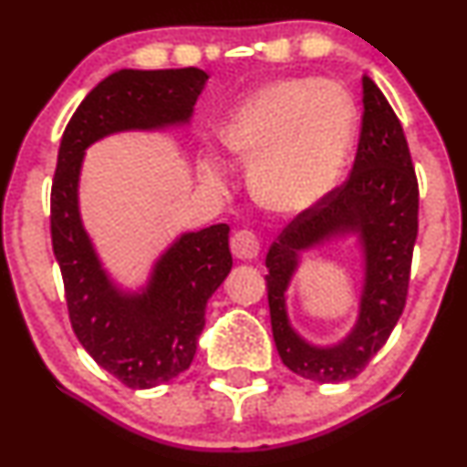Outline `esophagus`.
<instances>
[{"mask_svg": "<svg viewBox=\"0 0 467 467\" xmlns=\"http://www.w3.org/2000/svg\"><path fill=\"white\" fill-rule=\"evenodd\" d=\"M230 250L237 259H254L261 252V239L252 230H239L230 239Z\"/></svg>", "mask_w": 467, "mask_h": 467, "instance_id": "34e87169", "label": "esophagus"}]
</instances>
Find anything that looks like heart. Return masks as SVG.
I'll return each instance as SVG.
<instances>
[{"instance_id":"1","label":"heart","mask_w":467,"mask_h":467,"mask_svg":"<svg viewBox=\"0 0 467 467\" xmlns=\"http://www.w3.org/2000/svg\"><path fill=\"white\" fill-rule=\"evenodd\" d=\"M356 105L334 83L276 80L230 116L222 142L250 169V189L265 208L301 213L334 189L356 140ZM211 186L226 184L217 155H200Z\"/></svg>"}]
</instances>
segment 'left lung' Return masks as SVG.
I'll return each mask as SVG.
<instances>
[{
    "instance_id": "left-lung-1",
    "label": "left lung",
    "mask_w": 467,
    "mask_h": 467,
    "mask_svg": "<svg viewBox=\"0 0 467 467\" xmlns=\"http://www.w3.org/2000/svg\"><path fill=\"white\" fill-rule=\"evenodd\" d=\"M362 130L351 173L323 200L298 213L270 245L265 285L276 351L305 379L345 382L364 371L398 325L409 296L420 186L400 118L387 96L362 77ZM345 232L361 234L368 281L357 329L336 348L307 346L288 327L285 289L297 252Z\"/></svg>"
}]
</instances>
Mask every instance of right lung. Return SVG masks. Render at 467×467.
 <instances>
[{
  "instance_id": "add662e5",
  "label": "right lung",
  "mask_w": 467,
  "mask_h": 467,
  "mask_svg": "<svg viewBox=\"0 0 467 467\" xmlns=\"http://www.w3.org/2000/svg\"><path fill=\"white\" fill-rule=\"evenodd\" d=\"M208 74L200 67L120 69L85 96L58 147L50 192L52 250L69 323L85 351L130 389H151L191 367L208 298L233 267L228 223L189 233L155 264L142 294L111 285L78 217L85 149L114 131L186 122Z\"/></svg>"
}]
</instances>
